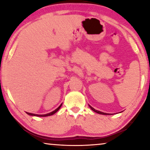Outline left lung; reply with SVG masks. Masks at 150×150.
<instances>
[{
  "label": "left lung",
  "mask_w": 150,
  "mask_h": 150,
  "mask_svg": "<svg viewBox=\"0 0 150 150\" xmlns=\"http://www.w3.org/2000/svg\"><path fill=\"white\" fill-rule=\"evenodd\" d=\"M89 108H91V109L93 110V111H94V112H97V113H99V114H102V115H108V113H105V112H101V111H99V110H96V109H94V108L92 107V106H91L90 105H89Z\"/></svg>",
  "instance_id": "obj_1"
}]
</instances>
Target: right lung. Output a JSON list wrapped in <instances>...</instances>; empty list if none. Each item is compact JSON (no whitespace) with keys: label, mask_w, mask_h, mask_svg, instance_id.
Masks as SVG:
<instances>
[{"label":"right lung","mask_w":150,"mask_h":150,"mask_svg":"<svg viewBox=\"0 0 150 150\" xmlns=\"http://www.w3.org/2000/svg\"><path fill=\"white\" fill-rule=\"evenodd\" d=\"M62 104H61L60 106H59L58 108H57V109H55L54 111L51 112H49V113H47V114H45V115H37V114H33V113H30V112H26V113H27L28 115H32V116H37V117H47V116H50V115H52L54 114L55 112H57L58 110H59V108H61V106Z\"/></svg>","instance_id":"obj_1"}]
</instances>
